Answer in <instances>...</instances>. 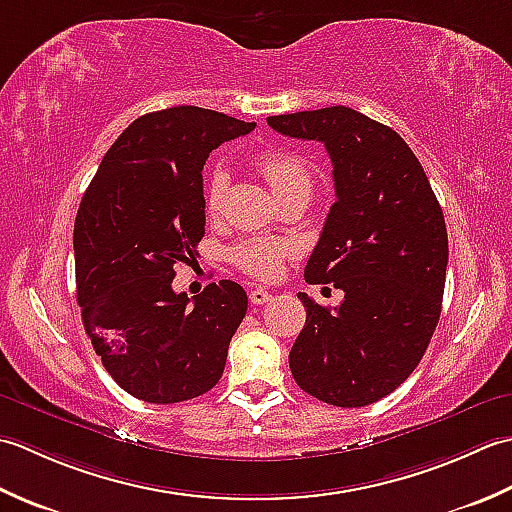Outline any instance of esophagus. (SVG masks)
I'll use <instances>...</instances> for the list:
<instances>
[{"mask_svg":"<svg viewBox=\"0 0 512 512\" xmlns=\"http://www.w3.org/2000/svg\"><path fill=\"white\" fill-rule=\"evenodd\" d=\"M271 291L263 289V287H256L249 291V302H254V305H265V302H271Z\"/></svg>","mask_w":512,"mask_h":512,"instance_id":"obj_1","label":"esophagus"}]
</instances>
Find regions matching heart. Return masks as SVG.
<instances>
[{"label":"heart","mask_w":512,"mask_h":512,"mask_svg":"<svg viewBox=\"0 0 512 512\" xmlns=\"http://www.w3.org/2000/svg\"><path fill=\"white\" fill-rule=\"evenodd\" d=\"M258 170L263 172L271 190L276 194L289 190V187L307 185L311 187V174L305 161L291 152H265L258 159ZM225 194V174L216 170L210 183L205 187V205L210 212H216ZM291 247L280 241H267V238H247L232 249V263L243 269L245 274L269 280L276 278L283 269V260L289 256Z\"/></svg>","instance_id":"b5f03b06"}]
</instances>
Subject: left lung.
<instances>
[{"mask_svg": "<svg viewBox=\"0 0 512 512\" xmlns=\"http://www.w3.org/2000/svg\"><path fill=\"white\" fill-rule=\"evenodd\" d=\"M285 137L325 143L336 203L305 267L309 285L344 291L338 307L298 294L307 320L289 353L314 398L358 409L420 364L442 314L448 236L420 161L398 132L333 106L269 117Z\"/></svg>", "mask_w": 512, "mask_h": 512, "instance_id": "obj_1", "label": "left lung"}]
</instances>
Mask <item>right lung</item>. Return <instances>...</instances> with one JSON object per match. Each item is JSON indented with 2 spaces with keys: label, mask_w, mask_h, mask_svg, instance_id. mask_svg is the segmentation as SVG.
<instances>
[{
  "label": "right lung",
  "mask_w": 512,
  "mask_h": 512,
  "mask_svg": "<svg viewBox=\"0 0 512 512\" xmlns=\"http://www.w3.org/2000/svg\"><path fill=\"white\" fill-rule=\"evenodd\" d=\"M254 128L196 106L143 114L81 198L72 243L83 327L112 380L143 402L192 400L221 380L245 289L221 280L190 300L172 280L205 234L207 156Z\"/></svg>",
  "instance_id": "obj_1"
}]
</instances>
